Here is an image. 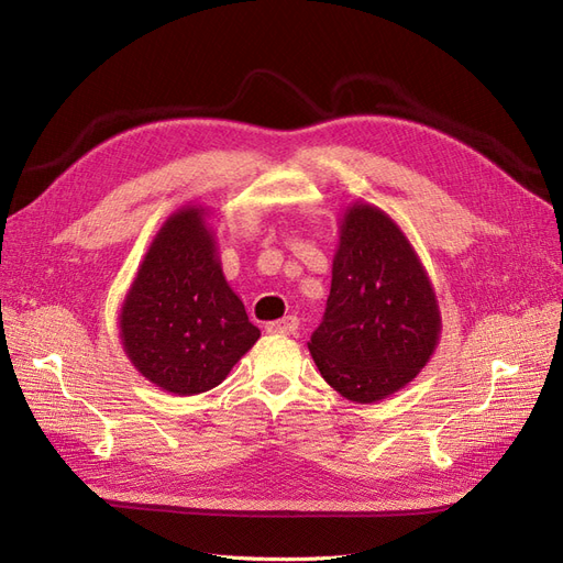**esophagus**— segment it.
<instances>
[{"mask_svg": "<svg viewBox=\"0 0 563 563\" xmlns=\"http://www.w3.org/2000/svg\"><path fill=\"white\" fill-rule=\"evenodd\" d=\"M296 331H298V317H294V314L267 323V333H272V335H294Z\"/></svg>", "mask_w": 563, "mask_h": 563, "instance_id": "1", "label": "esophagus"}]
</instances>
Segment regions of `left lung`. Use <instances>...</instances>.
Returning a JSON list of instances; mask_svg holds the SVG:
<instances>
[{
  "label": "left lung",
  "instance_id": "obj_1",
  "mask_svg": "<svg viewBox=\"0 0 563 563\" xmlns=\"http://www.w3.org/2000/svg\"><path fill=\"white\" fill-rule=\"evenodd\" d=\"M338 230L327 312L308 347L340 397L376 404L430 362L441 312L420 255L383 209L354 201Z\"/></svg>",
  "mask_w": 563,
  "mask_h": 563
}]
</instances>
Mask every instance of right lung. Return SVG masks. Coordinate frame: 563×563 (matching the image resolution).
<instances>
[{
  "mask_svg": "<svg viewBox=\"0 0 563 563\" xmlns=\"http://www.w3.org/2000/svg\"><path fill=\"white\" fill-rule=\"evenodd\" d=\"M119 338L133 368L178 397L223 383L261 338L220 267L207 207L164 220L119 310Z\"/></svg>",
  "mask_w": 563,
  "mask_h": 563,
  "instance_id": "1",
  "label": "right lung"
}]
</instances>
